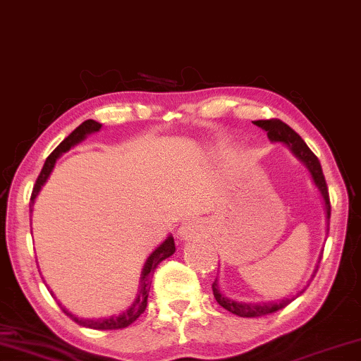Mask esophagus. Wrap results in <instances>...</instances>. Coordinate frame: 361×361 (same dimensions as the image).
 I'll use <instances>...</instances> for the list:
<instances>
[{
  "instance_id": "obj_1",
  "label": "esophagus",
  "mask_w": 361,
  "mask_h": 361,
  "mask_svg": "<svg viewBox=\"0 0 361 361\" xmlns=\"http://www.w3.org/2000/svg\"><path fill=\"white\" fill-rule=\"evenodd\" d=\"M202 224L198 223L197 219H187V221L182 223L179 228V236L184 239V241H190V239L202 236Z\"/></svg>"
}]
</instances>
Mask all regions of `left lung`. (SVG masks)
Wrapping results in <instances>:
<instances>
[{
	"instance_id": "left-lung-1",
	"label": "left lung",
	"mask_w": 361,
	"mask_h": 361,
	"mask_svg": "<svg viewBox=\"0 0 361 361\" xmlns=\"http://www.w3.org/2000/svg\"><path fill=\"white\" fill-rule=\"evenodd\" d=\"M254 123L267 132V137L270 138V142H280V143L288 146V148L291 149V153H293L296 158L300 159L307 169H310L312 180H314L316 187L319 189L321 195L324 198V203H326L327 219L331 218V200H329L327 184H326V179H324L321 163H319V159L316 158V154L312 153L310 148H307V145L302 142V138L300 137V135H298L293 128H290L288 125L281 122V120H279V118L257 120V122H254ZM316 271H317V269L314 270V274ZM212 288H213V296H215L218 305L223 306L224 310L233 312V314H236L239 317H260L265 314H271V312L283 310L285 306H288L290 302L295 300V298H298L302 293V291H305L302 290V291H300V293H296L295 296L283 298V300L257 302V305H255V302H239V301L229 300V298L221 295V291H219V288H218L216 280L213 281Z\"/></svg>"
}]
</instances>
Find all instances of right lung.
Masks as SVG:
<instances>
[{
    "instance_id": "add662e5",
    "label": "right lung",
    "mask_w": 361,
    "mask_h": 361,
    "mask_svg": "<svg viewBox=\"0 0 361 361\" xmlns=\"http://www.w3.org/2000/svg\"><path fill=\"white\" fill-rule=\"evenodd\" d=\"M101 127H102V125L96 122V120H86V122H82L80 125V127L73 130V132L68 135L63 142H61L54 151H51L50 156L45 161L44 168H42V171H40V176L37 177V180H35L32 195H30V202L34 203L35 197L39 195L42 185L45 184V180L49 179L51 169L55 168L56 159H59L63 153H66L68 149L73 148V146L82 142V140H85L90 133L99 132ZM174 252H176V244H174V238H172V236L166 239V241L161 244L159 247L154 249V252L151 254L148 260L145 262V267H143V271H142V279H140L138 295H137V298H135L133 305L130 306L128 310H125L122 314L111 316V317H102V319H81V317H76V316H73L71 312H68L65 307H61V310H63L66 316H70L73 321H75L76 324H80V326H82V327L97 329V331H114V329L128 327L130 324L137 321L146 310V305H148L149 288H151V276H153L156 267H158V265L163 262L164 259L171 257V255Z\"/></svg>"
}]
</instances>
